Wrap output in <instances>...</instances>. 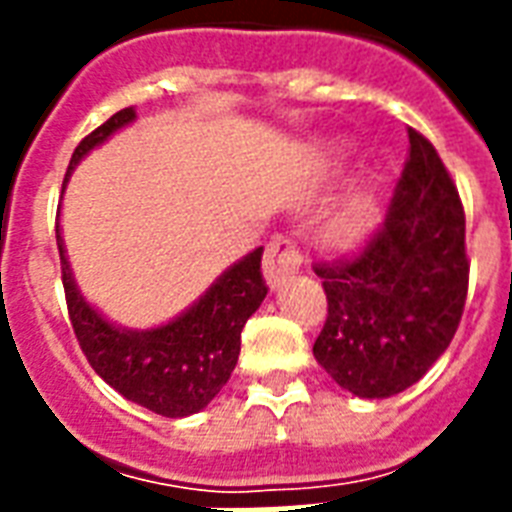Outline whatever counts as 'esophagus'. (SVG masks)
Instances as JSON below:
<instances>
[{"label": "esophagus", "instance_id": "1", "mask_svg": "<svg viewBox=\"0 0 512 512\" xmlns=\"http://www.w3.org/2000/svg\"><path fill=\"white\" fill-rule=\"evenodd\" d=\"M300 263H303V255H300V249L292 239L287 236H276V239L268 244L263 257V273L265 281H268V287L276 289L284 279L289 276H295L300 271Z\"/></svg>", "mask_w": 512, "mask_h": 512}]
</instances>
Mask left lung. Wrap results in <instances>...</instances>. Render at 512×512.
<instances>
[{
    "instance_id": "left-lung-1",
    "label": "left lung",
    "mask_w": 512,
    "mask_h": 512,
    "mask_svg": "<svg viewBox=\"0 0 512 512\" xmlns=\"http://www.w3.org/2000/svg\"><path fill=\"white\" fill-rule=\"evenodd\" d=\"M468 271L460 193L430 140L409 130L385 223L350 260L316 265L329 308L313 356L353 396H396L449 348Z\"/></svg>"
}]
</instances>
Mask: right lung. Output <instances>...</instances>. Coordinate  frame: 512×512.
Wrapping results in <instances>:
<instances>
[{"label": "right lung", "instance_id": "right-lung-1", "mask_svg": "<svg viewBox=\"0 0 512 512\" xmlns=\"http://www.w3.org/2000/svg\"><path fill=\"white\" fill-rule=\"evenodd\" d=\"M135 119V108H122L90 132L71 156L66 183L84 156ZM55 239L68 319L92 369L127 401L146 406L148 412L162 417H188L201 412L231 377L239 361L241 329L268 295L260 273L263 247L225 268L196 303L167 324L127 329L106 319L95 305L84 300L68 265L60 225L55 228Z\"/></svg>", "mask_w": 512, "mask_h": 512}]
</instances>
